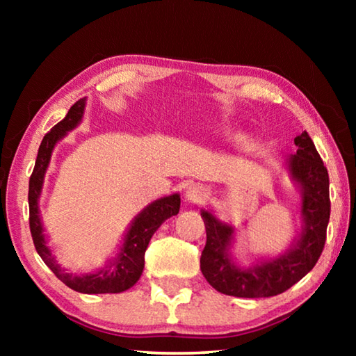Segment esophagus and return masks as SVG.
I'll return each instance as SVG.
<instances>
[{
    "label": "esophagus",
    "mask_w": 356,
    "mask_h": 356,
    "mask_svg": "<svg viewBox=\"0 0 356 356\" xmlns=\"http://www.w3.org/2000/svg\"><path fill=\"white\" fill-rule=\"evenodd\" d=\"M207 195H209V190H207L206 185L193 184V185L188 186V190H186L185 197H186V201H188V202L201 204V202H204V200H206Z\"/></svg>",
    "instance_id": "esophagus-1"
}]
</instances>
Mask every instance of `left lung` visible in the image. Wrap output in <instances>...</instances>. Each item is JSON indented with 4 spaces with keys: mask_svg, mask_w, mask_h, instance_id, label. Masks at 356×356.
<instances>
[{
    "mask_svg": "<svg viewBox=\"0 0 356 356\" xmlns=\"http://www.w3.org/2000/svg\"><path fill=\"white\" fill-rule=\"evenodd\" d=\"M295 144L298 149L289 159V168L303 190L301 212L305 231L300 242L284 256L251 268L236 267L227 254L232 227L221 225L212 213H201L207 232L201 254V272L218 292L242 298L275 297L311 272L321 257L330 220L328 171L308 131L295 138Z\"/></svg>",
    "mask_w": 356,
    "mask_h": 356,
    "instance_id": "obj_1",
    "label": "left lung"
}]
</instances>
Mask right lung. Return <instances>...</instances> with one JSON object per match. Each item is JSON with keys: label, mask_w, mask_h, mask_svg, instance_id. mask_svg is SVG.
Returning <instances> with one entry per match:
<instances>
[{"label": "right lung", "mask_w": 356, "mask_h": 356, "mask_svg": "<svg viewBox=\"0 0 356 356\" xmlns=\"http://www.w3.org/2000/svg\"><path fill=\"white\" fill-rule=\"evenodd\" d=\"M83 110L84 99H80L70 106L67 116L48 131L40 143L34 170L31 177H29V229H31L35 251L39 252L42 261L48 265V268L55 273L56 278L61 280L65 286L81 293H119L127 291L140 280L144 268V254H146L150 238H152L154 232L160 227L161 222L179 213L180 196L172 195L161 197V200L152 202L149 207L144 209L135 218L134 225L130 226L127 236H125L122 250H120L118 257L110 265H106L104 270H100L99 273L80 276L65 273L56 264L55 257L51 256L50 250L45 245L39 218L38 200L53 147H55L58 140H61L69 130L74 129L80 122Z\"/></svg>", "instance_id": "add662e5"}]
</instances>
